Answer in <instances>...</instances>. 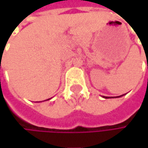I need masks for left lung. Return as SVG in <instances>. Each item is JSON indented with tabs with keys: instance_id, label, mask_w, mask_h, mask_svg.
Instances as JSON below:
<instances>
[{
	"instance_id": "left-lung-1",
	"label": "left lung",
	"mask_w": 148,
	"mask_h": 148,
	"mask_svg": "<svg viewBox=\"0 0 148 148\" xmlns=\"http://www.w3.org/2000/svg\"><path fill=\"white\" fill-rule=\"evenodd\" d=\"M104 98H105V97H104ZM106 99H107V97H106Z\"/></svg>"
}]
</instances>
